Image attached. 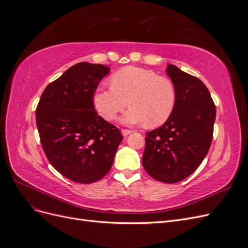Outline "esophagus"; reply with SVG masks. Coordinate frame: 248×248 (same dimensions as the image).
<instances>
[{"mask_svg": "<svg viewBox=\"0 0 248 248\" xmlns=\"http://www.w3.org/2000/svg\"><path fill=\"white\" fill-rule=\"evenodd\" d=\"M130 133H132V130H129V129H122V134H123L124 137L129 136Z\"/></svg>", "mask_w": 248, "mask_h": 248, "instance_id": "34e87169", "label": "esophagus"}]
</instances>
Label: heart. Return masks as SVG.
Returning a JSON list of instances; mask_svg holds the SVG:
<instances>
[{
    "mask_svg": "<svg viewBox=\"0 0 248 248\" xmlns=\"http://www.w3.org/2000/svg\"><path fill=\"white\" fill-rule=\"evenodd\" d=\"M94 107L108 121H114L125 108L122 121L125 124L144 123L157 127L166 123L177 103L176 87L170 78L158 73L125 67L110 78V87H99L93 95Z\"/></svg>",
    "mask_w": 248,
    "mask_h": 248,
    "instance_id": "heart-1",
    "label": "heart"
}]
</instances>
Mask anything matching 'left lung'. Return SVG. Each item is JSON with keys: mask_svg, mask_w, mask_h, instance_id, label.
<instances>
[{"mask_svg": "<svg viewBox=\"0 0 248 248\" xmlns=\"http://www.w3.org/2000/svg\"><path fill=\"white\" fill-rule=\"evenodd\" d=\"M177 103L162 126L146 133L142 166L157 181L177 183L190 176L206 157L213 138L216 108L198 78L168 65Z\"/></svg>", "mask_w": 248, "mask_h": 248, "instance_id": "obj_1", "label": "left lung"}]
</instances>
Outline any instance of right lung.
I'll return each mask as SVG.
<instances>
[{
	"label": "right lung",
	"instance_id": "1",
	"mask_svg": "<svg viewBox=\"0 0 248 248\" xmlns=\"http://www.w3.org/2000/svg\"><path fill=\"white\" fill-rule=\"evenodd\" d=\"M109 72L101 64L81 62L44 89L36 124L48 161L60 174L81 184L109 171L123 137L95 110L93 95Z\"/></svg>",
	"mask_w": 248,
	"mask_h": 248
}]
</instances>
